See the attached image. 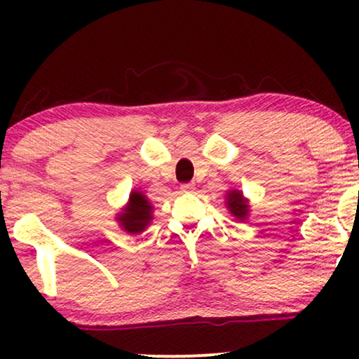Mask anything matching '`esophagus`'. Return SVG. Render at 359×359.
<instances>
[{
    "label": "esophagus",
    "instance_id": "esophagus-1",
    "mask_svg": "<svg viewBox=\"0 0 359 359\" xmlns=\"http://www.w3.org/2000/svg\"><path fill=\"white\" fill-rule=\"evenodd\" d=\"M182 192H192L194 191V184H182L180 185Z\"/></svg>",
    "mask_w": 359,
    "mask_h": 359
}]
</instances>
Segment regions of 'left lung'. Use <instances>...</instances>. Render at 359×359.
<instances>
[{"instance_id": "obj_1", "label": "left lung", "mask_w": 359, "mask_h": 359, "mask_svg": "<svg viewBox=\"0 0 359 359\" xmlns=\"http://www.w3.org/2000/svg\"><path fill=\"white\" fill-rule=\"evenodd\" d=\"M228 208L233 216H236L238 219H245L246 212H248V204L243 199L240 191L228 192Z\"/></svg>"}]
</instances>
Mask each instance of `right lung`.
Returning <instances> with one entry per match:
<instances>
[{
    "label": "right lung",
    "instance_id": "right-lung-1",
    "mask_svg": "<svg viewBox=\"0 0 359 359\" xmlns=\"http://www.w3.org/2000/svg\"><path fill=\"white\" fill-rule=\"evenodd\" d=\"M151 205L147 201V197L142 192H131L130 204L126 211L118 216V221L121 222L123 228L128 233H142L145 226L151 221Z\"/></svg>",
    "mask_w": 359,
    "mask_h": 359
}]
</instances>
